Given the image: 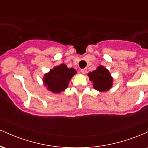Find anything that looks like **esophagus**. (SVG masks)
I'll return each mask as SVG.
<instances>
[{
  "instance_id": "esophagus-1",
  "label": "esophagus",
  "mask_w": 148,
  "mask_h": 148,
  "mask_svg": "<svg viewBox=\"0 0 148 148\" xmlns=\"http://www.w3.org/2000/svg\"><path fill=\"white\" fill-rule=\"evenodd\" d=\"M87 72H88V70H87V69H86V68L81 69V72L82 73V74H86V73H87Z\"/></svg>"
}]
</instances>
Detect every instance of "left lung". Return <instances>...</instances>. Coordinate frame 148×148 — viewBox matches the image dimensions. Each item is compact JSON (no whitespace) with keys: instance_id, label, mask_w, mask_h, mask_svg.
<instances>
[{"instance_id":"8db88e82","label":"left lung","mask_w":148,"mask_h":148,"mask_svg":"<svg viewBox=\"0 0 148 148\" xmlns=\"http://www.w3.org/2000/svg\"><path fill=\"white\" fill-rule=\"evenodd\" d=\"M91 82H93V88L99 92H106L113 86V78L107 69L102 65L99 66L96 70L88 74Z\"/></svg>"}]
</instances>
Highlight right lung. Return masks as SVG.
<instances>
[{"label": "right lung", "instance_id": "1", "mask_svg": "<svg viewBox=\"0 0 148 148\" xmlns=\"http://www.w3.org/2000/svg\"><path fill=\"white\" fill-rule=\"evenodd\" d=\"M76 74L75 69L68 68L64 64H61L44 76V85L49 91L56 94L60 93L67 88L69 81Z\"/></svg>", "mask_w": 148, "mask_h": 148}]
</instances>
